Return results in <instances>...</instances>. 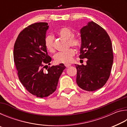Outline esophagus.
Listing matches in <instances>:
<instances>
[{
	"label": "esophagus",
	"instance_id": "34e87169",
	"mask_svg": "<svg viewBox=\"0 0 127 127\" xmlns=\"http://www.w3.org/2000/svg\"><path fill=\"white\" fill-rule=\"evenodd\" d=\"M65 66H66V68H69V67H70V66H71V64H65Z\"/></svg>",
	"mask_w": 127,
	"mask_h": 127
}]
</instances>
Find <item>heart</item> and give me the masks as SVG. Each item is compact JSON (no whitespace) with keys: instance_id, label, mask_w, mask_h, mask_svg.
<instances>
[{"instance_id":"1","label":"heart","mask_w":127,"mask_h":127,"mask_svg":"<svg viewBox=\"0 0 127 127\" xmlns=\"http://www.w3.org/2000/svg\"><path fill=\"white\" fill-rule=\"evenodd\" d=\"M59 35L64 39L67 40L68 45L76 49L80 48L82 41L80 38L74 36V32L69 27H63L58 31ZM45 46L46 50L50 53L54 52V38L52 36L48 35L45 40ZM75 55V51L73 49H68L65 52L58 53L54 55V59L57 64H68L72 61L73 58Z\"/></svg>"}]
</instances>
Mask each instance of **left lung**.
I'll return each mask as SVG.
<instances>
[{
	"instance_id": "8db88e82",
	"label": "left lung",
	"mask_w": 127,
	"mask_h": 127,
	"mask_svg": "<svg viewBox=\"0 0 127 127\" xmlns=\"http://www.w3.org/2000/svg\"><path fill=\"white\" fill-rule=\"evenodd\" d=\"M80 33L79 58L87 61L86 65L75 64L76 82L86 91H96L104 86L110 77L113 63L112 44L106 31L93 21L82 28Z\"/></svg>"
}]
</instances>
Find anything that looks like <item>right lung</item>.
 Here are the masks:
<instances>
[{
  "label": "right lung",
  "mask_w": 127,
  "mask_h": 127,
  "mask_svg": "<svg viewBox=\"0 0 127 127\" xmlns=\"http://www.w3.org/2000/svg\"><path fill=\"white\" fill-rule=\"evenodd\" d=\"M46 22H38L26 27L19 34L14 45L13 58L19 79L30 93L46 97L57 89L59 78L65 68L63 64L49 66L51 58L45 46ZM48 66V65H47Z\"/></svg>",
  "instance_id": "right-lung-1"
}]
</instances>
